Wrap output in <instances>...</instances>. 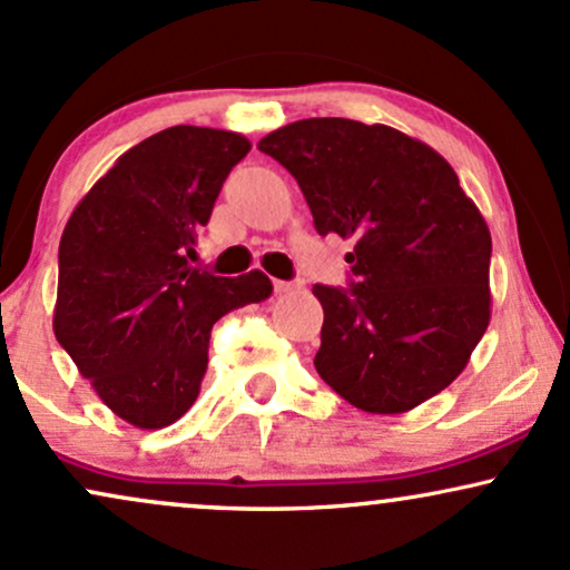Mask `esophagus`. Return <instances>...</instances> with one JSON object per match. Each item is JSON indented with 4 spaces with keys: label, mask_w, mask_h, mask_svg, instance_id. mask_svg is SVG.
<instances>
[{
    "label": "esophagus",
    "mask_w": 570,
    "mask_h": 570,
    "mask_svg": "<svg viewBox=\"0 0 570 570\" xmlns=\"http://www.w3.org/2000/svg\"><path fill=\"white\" fill-rule=\"evenodd\" d=\"M293 283H285V279H274V293H291Z\"/></svg>",
    "instance_id": "1"
}]
</instances>
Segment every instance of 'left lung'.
<instances>
[{
    "label": "left lung",
    "mask_w": 570,
    "mask_h": 570,
    "mask_svg": "<svg viewBox=\"0 0 570 570\" xmlns=\"http://www.w3.org/2000/svg\"><path fill=\"white\" fill-rule=\"evenodd\" d=\"M258 150L296 177L320 235L354 237L348 293L314 285L322 381L372 414L444 391L491 320V235L454 168L404 131L351 118L287 124Z\"/></svg>",
    "instance_id": "left-lung-1"
}]
</instances>
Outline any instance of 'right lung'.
I'll return each mask as SVG.
<instances>
[{
    "instance_id": "1",
    "label": "right lung",
    "mask_w": 570,
    "mask_h": 570,
    "mask_svg": "<svg viewBox=\"0 0 570 570\" xmlns=\"http://www.w3.org/2000/svg\"><path fill=\"white\" fill-rule=\"evenodd\" d=\"M248 150L237 131H158L95 181L62 229L55 338L102 404L142 431L195 404L216 320L272 296L258 269L229 279L187 264Z\"/></svg>"
}]
</instances>
